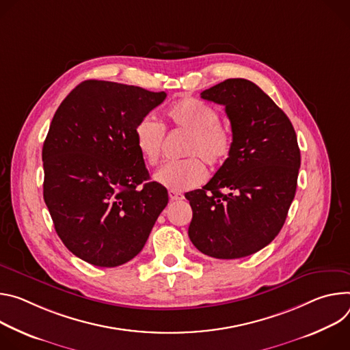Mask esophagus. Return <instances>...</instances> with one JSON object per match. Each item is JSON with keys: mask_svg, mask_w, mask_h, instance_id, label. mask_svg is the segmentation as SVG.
Segmentation results:
<instances>
[{"mask_svg": "<svg viewBox=\"0 0 350 350\" xmlns=\"http://www.w3.org/2000/svg\"><path fill=\"white\" fill-rule=\"evenodd\" d=\"M168 196L171 200H182L183 199V195L179 190H172V189L168 191Z\"/></svg>", "mask_w": 350, "mask_h": 350, "instance_id": "1", "label": "esophagus"}]
</instances>
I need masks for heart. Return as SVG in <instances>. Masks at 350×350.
I'll use <instances>...</instances> for the list:
<instances>
[{
    "mask_svg": "<svg viewBox=\"0 0 350 350\" xmlns=\"http://www.w3.org/2000/svg\"><path fill=\"white\" fill-rule=\"evenodd\" d=\"M168 125L187 135L183 146V155L190 157L179 161H170L154 174V180L172 190L196 187L206 180L207 171L200 157L210 167H219L225 163L234 146V137L228 126L219 121L218 112L198 100L183 98L174 103L167 111ZM135 146L142 159L154 165L161 155L164 126L144 116L135 126Z\"/></svg>",
    "mask_w": 350,
    "mask_h": 350,
    "instance_id": "b5f03b06",
    "label": "heart"
}]
</instances>
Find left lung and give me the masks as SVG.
I'll return each mask as SVG.
<instances>
[{
  "instance_id": "obj_1",
  "label": "left lung",
  "mask_w": 350,
  "mask_h": 350,
  "mask_svg": "<svg viewBox=\"0 0 350 350\" xmlns=\"http://www.w3.org/2000/svg\"><path fill=\"white\" fill-rule=\"evenodd\" d=\"M200 96L225 107L234 146L210 182L185 195L189 238L210 257H246L285 224L300 168L297 137L286 113L250 81L226 79Z\"/></svg>"
}]
</instances>
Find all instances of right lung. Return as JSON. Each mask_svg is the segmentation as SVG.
<instances>
[{
	"mask_svg": "<svg viewBox=\"0 0 350 350\" xmlns=\"http://www.w3.org/2000/svg\"><path fill=\"white\" fill-rule=\"evenodd\" d=\"M105 81H85L61 103L43 144V196L59 239L76 257L118 267L137 256L168 191L150 179L135 126L165 100Z\"/></svg>",
	"mask_w": 350,
	"mask_h": 350,
	"instance_id": "1",
	"label": "right lung"
}]
</instances>
